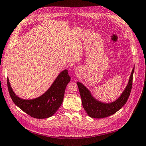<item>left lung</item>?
Returning <instances> with one entry per match:
<instances>
[{"label":"left lung","instance_id":"8db88e82","mask_svg":"<svg viewBox=\"0 0 146 146\" xmlns=\"http://www.w3.org/2000/svg\"><path fill=\"white\" fill-rule=\"evenodd\" d=\"M134 71V67L133 68L128 84L125 90L116 100L111 103H104L97 100L93 97L91 92L82 83L77 82L83 107L88 115L95 119H102L110 116L119 110L126 104L131 94Z\"/></svg>","mask_w":146,"mask_h":146}]
</instances>
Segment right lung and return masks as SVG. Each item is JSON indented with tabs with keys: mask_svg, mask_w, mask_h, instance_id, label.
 Wrapping results in <instances>:
<instances>
[{
	"mask_svg": "<svg viewBox=\"0 0 146 146\" xmlns=\"http://www.w3.org/2000/svg\"><path fill=\"white\" fill-rule=\"evenodd\" d=\"M71 80L67 70L62 71L44 94L34 99L21 98L15 95L7 78L9 94L14 103L29 115L46 119L53 115L63 103L66 86Z\"/></svg>",
	"mask_w": 146,
	"mask_h": 146,
	"instance_id": "1",
	"label": "right lung"
}]
</instances>
